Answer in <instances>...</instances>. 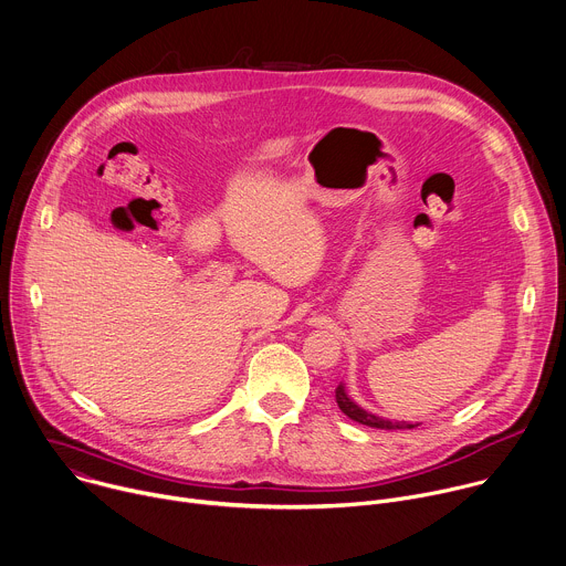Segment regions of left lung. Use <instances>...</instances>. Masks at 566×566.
<instances>
[{"mask_svg":"<svg viewBox=\"0 0 566 566\" xmlns=\"http://www.w3.org/2000/svg\"><path fill=\"white\" fill-rule=\"evenodd\" d=\"M334 399H336V406L342 408L344 415H348L353 421H359L364 426H370V428H381V430H406V428H415L419 423H408V421H390V419H384V417H377L373 415L370 410L361 408L353 397H348L346 392V384H338L336 390H334Z\"/></svg>","mask_w":566,"mask_h":566,"instance_id":"left-lung-1","label":"left lung"}]
</instances>
